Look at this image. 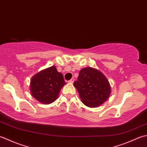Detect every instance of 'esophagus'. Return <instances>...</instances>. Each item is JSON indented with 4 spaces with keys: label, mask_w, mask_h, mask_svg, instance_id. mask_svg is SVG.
<instances>
[{
    "label": "esophagus",
    "mask_w": 147,
    "mask_h": 147,
    "mask_svg": "<svg viewBox=\"0 0 147 147\" xmlns=\"http://www.w3.org/2000/svg\"><path fill=\"white\" fill-rule=\"evenodd\" d=\"M74 82V78H71V79L69 80V82L70 83H73Z\"/></svg>",
    "instance_id": "esophagus-1"
}]
</instances>
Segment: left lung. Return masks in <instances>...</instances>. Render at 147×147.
<instances>
[{
	"instance_id": "left-lung-1",
	"label": "left lung",
	"mask_w": 147,
	"mask_h": 147,
	"mask_svg": "<svg viewBox=\"0 0 147 147\" xmlns=\"http://www.w3.org/2000/svg\"><path fill=\"white\" fill-rule=\"evenodd\" d=\"M74 86L79 92L82 102L89 107H96L105 101L111 92L107 77L91 67L82 68Z\"/></svg>"
}]
</instances>
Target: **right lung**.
<instances>
[{
    "label": "right lung",
    "mask_w": 147,
    "mask_h": 147,
    "mask_svg": "<svg viewBox=\"0 0 147 147\" xmlns=\"http://www.w3.org/2000/svg\"><path fill=\"white\" fill-rule=\"evenodd\" d=\"M65 84L63 74L52 66L32 77L30 90L36 100L42 103L49 104L56 100Z\"/></svg>",
    "instance_id": "add662e5"
}]
</instances>
